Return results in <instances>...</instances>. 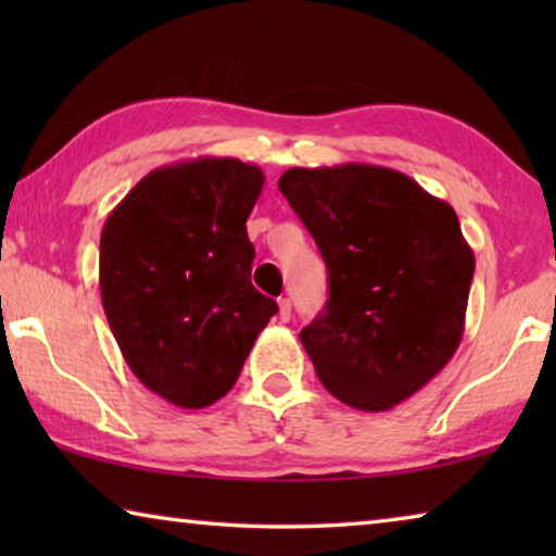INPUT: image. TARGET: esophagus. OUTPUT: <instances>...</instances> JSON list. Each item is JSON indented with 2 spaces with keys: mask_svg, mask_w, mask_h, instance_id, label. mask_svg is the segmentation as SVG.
<instances>
[{
  "mask_svg": "<svg viewBox=\"0 0 556 556\" xmlns=\"http://www.w3.org/2000/svg\"><path fill=\"white\" fill-rule=\"evenodd\" d=\"M291 318V301L289 299H279V321H289Z\"/></svg>",
  "mask_w": 556,
  "mask_h": 556,
  "instance_id": "1",
  "label": "esophagus"
}]
</instances>
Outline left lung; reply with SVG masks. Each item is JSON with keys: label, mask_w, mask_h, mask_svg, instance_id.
<instances>
[{"label": "left lung", "mask_w": 556, "mask_h": 556, "mask_svg": "<svg viewBox=\"0 0 556 556\" xmlns=\"http://www.w3.org/2000/svg\"><path fill=\"white\" fill-rule=\"evenodd\" d=\"M279 191L328 269L326 308L301 331L318 380L348 407L392 409L464 336L476 260L456 211L372 164L287 168Z\"/></svg>", "instance_id": "8db88e82"}]
</instances>
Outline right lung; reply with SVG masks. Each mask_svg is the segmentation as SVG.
<instances>
[{"instance_id": "1", "label": "right lung", "mask_w": 556, "mask_h": 556, "mask_svg": "<svg viewBox=\"0 0 556 556\" xmlns=\"http://www.w3.org/2000/svg\"><path fill=\"white\" fill-rule=\"evenodd\" d=\"M265 174L201 156L147 174L100 235V296L129 370L184 409L218 402L277 301L252 287L248 215Z\"/></svg>"}]
</instances>
